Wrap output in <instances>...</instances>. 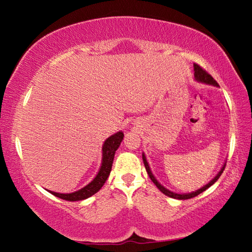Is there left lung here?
<instances>
[{"instance_id":"1","label":"left lung","mask_w":252,"mask_h":252,"mask_svg":"<svg viewBox=\"0 0 252 252\" xmlns=\"http://www.w3.org/2000/svg\"><path fill=\"white\" fill-rule=\"evenodd\" d=\"M194 70H195V73H194V74H195V79L197 80V81L202 82V83H207V84H211V85H216V87H219L218 82L216 81L215 79H213V78L211 77V74H209V73L205 70V69H202L199 65H198V63H194ZM143 161H144V165H145V169H146V171H147L149 178H151V180L154 182V184L158 187V189H159L160 191H161V192H163V194H164L165 196L171 197V198H174V199H181V200H183V199H189V198L196 197L197 195L201 194L202 191H205L207 189H209V187H210L211 185L215 184L216 182L219 180V178H220V176H221V174L223 173V171H224V169H225V165H226V163H224L222 169L220 170V172H219V173L217 174L216 178L213 179L212 181L209 182V183H208L207 185L201 187L200 189H198V190H196V191H192V192H189V194H175V192L170 191L169 189H164V187H163L161 184L158 183V181H157L156 179H155V176H154L153 173H152L151 168H149L148 162H147V160H146V157H145V155H144V154H143Z\"/></svg>"}]
</instances>
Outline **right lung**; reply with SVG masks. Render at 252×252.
I'll return each instance as SVG.
<instances>
[{"label": "right lung", "instance_id": "add662e5", "mask_svg": "<svg viewBox=\"0 0 252 252\" xmlns=\"http://www.w3.org/2000/svg\"><path fill=\"white\" fill-rule=\"evenodd\" d=\"M123 136L125 135H123L122 132H118L105 141L103 146V161H101V167L98 171L97 175L95 176V179L91 182L90 184L84 186L83 189H79L78 191L71 192V194H60V192L51 190L49 191L52 195L68 201H78L87 199V198L94 195L95 192H97L101 189V186L104 185L106 180L108 179L112 167V161H114L115 153L118 147L120 146V144L123 140Z\"/></svg>", "mask_w": 252, "mask_h": 252}]
</instances>
